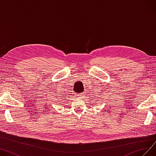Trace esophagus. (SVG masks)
Here are the masks:
<instances>
[{
    "label": "esophagus",
    "instance_id": "obj_1",
    "mask_svg": "<svg viewBox=\"0 0 156 156\" xmlns=\"http://www.w3.org/2000/svg\"><path fill=\"white\" fill-rule=\"evenodd\" d=\"M78 95V96H80V95H81V94H78V95Z\"/></svg>",
    "mask_w": 156,
    "mask_h": 156
}]
</instances>
